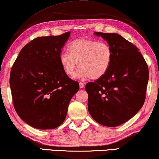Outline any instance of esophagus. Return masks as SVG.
Here are the masks:
<instances>
[{"label":"esophagus","instance_id":"1","mask_svg":"<svg viewBox=\"0 0 159 159\" xmlns=\"http://www.w3.org/2000/svg\"><path fill=\"white\" fill-rule=\"evenodd\" d=\"M79 86H80V89H83V88L84 87V84L83 82H80Z\"/></svg>","mask_w":159,"mask_h":159}]
</instances>
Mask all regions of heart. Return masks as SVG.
<instances>
[{
	"mask_svg": "<svg viewBox=\"0 0 159 159\" xmlns=\"http://www.w3.org/2000/svg\"><path fill=\"white\" fill-rule=\"evenodd\" d=\"M68 53L61 54L59 61L68 76L74 75L78 63L81 68L79 73L80 79H99L109 70L113 53L107 43L93 39H76L68 44Z\"/></svg>",
	"mask_w": 159,
	"mask_h": 159,
	"instance_id": "heart-1",
	"label": "heart"
}]
</instances>
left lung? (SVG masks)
<instances>
[{
	"label": "left lung",
	"instance_id": "left-lung-1",
	"mask_svg": "<svg viewBox=\"0 0 159 159\" xmlns=\"http://www.w3.org/2000/svg\"><path fill=\"white\" fill-rule=\"evenodd\" d=\"M109 44L113 58L108 72L86 84L88 110L105 126L124 124L138 113L146 99L148 68L136 46L117 34L95 32Z\"/></svg>",
	"mask_w": 159,
	"mask_h": 159
}]
</instances>
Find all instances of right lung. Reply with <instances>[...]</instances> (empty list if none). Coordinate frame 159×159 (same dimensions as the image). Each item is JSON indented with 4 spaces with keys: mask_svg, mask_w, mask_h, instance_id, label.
I'll list each match as a JSON object with an SVG mask.
<instances>
[{
    "mask_svg": "<svg viewBox=\"0 0 159 159\" xmlns=\"http://www.w3.org/2000/svg\"><path fill=\"white\" fill-rule=\"evenodd\" d=\"M70 33L38 37L21 49L11 68L10 86L18 115L30 126L53 129L61 125L79 84L59 61Z\"/></svg>",
    "mask_w": 159,
    "mask_h": 159,
    "instance_id": "add662e5",
    "label": "right lung"
}]
</instances>
